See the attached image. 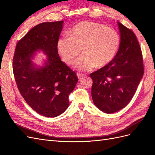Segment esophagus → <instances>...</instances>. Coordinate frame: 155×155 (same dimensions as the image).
Wrapping results in <instances>:
<instances>
[{
  "label": "esophagus",
  "instance_id": "1",
  "mask_svg": "<svg viewBox=\"0 0 155 155\" xmlns=\"http://www.w3.org/2000/svg\"><path fill=\"white\" fill-rule=\"evenodd\" d=\"M77 76H78V79H79V80H81V79H83V78L85 76H84V75H83V74H81L78 73L77 74Z\"/></svg>",
  "mask_w": 155,
  "mask_h": 155
}]
</instances>
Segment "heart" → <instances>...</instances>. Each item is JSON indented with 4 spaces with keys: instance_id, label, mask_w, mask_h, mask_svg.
I'll use <instances>...</instances> for the list:
<instances>
[{
    "instance_id": "heart-1",
    "label": "heart",
    "mask_w": 155,
    "mask_h": 155,
    "mask_svg": "<svg viewBox=\"0 0 155 155\" xmlns=\"http://www.w3.org/2000/svg\"><path fill=\"white\" fill-rule=\"evenodd\" d=\"M70 37H61L56 47L67 64L71 65L82 52L85 54L76 63V68L90 71L94 68L108 66L119 50L120 34L112 28L91 21L78 23L70 31Z\"/></svg>"
}]
</instances>
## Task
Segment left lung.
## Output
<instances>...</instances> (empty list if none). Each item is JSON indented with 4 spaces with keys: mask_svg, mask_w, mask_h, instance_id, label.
Masks as SVG:
<instances>
[{
    "mask_svg": "<svg viewBox=\"0 0 155 155\" xmlns=\"http://www.w3.org/2000/svg\"><path fill=\"white\" fill-rule=\"evenodd\" d=\"M121 43L114 59L105 68L90 74L94 105L107 114L128 105L143 77L141 48L134 32L118 22Z\"/></svg>",
    "mask_w": 155,
    "mask_h": 155,
    "instance_id": "left-lung-1",
    "label": "left lung"
}]
</instances>
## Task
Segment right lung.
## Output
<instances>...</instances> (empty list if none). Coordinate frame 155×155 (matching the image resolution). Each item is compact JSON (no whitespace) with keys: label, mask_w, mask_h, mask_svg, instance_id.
Instances as JSON below:
<instances>
[{"label":"right lung","mask_w":155,"mask_h":155,"mask_svg":"<svg viewBox=\"0 0 155 155\" xmlns=\"http://www.w3.org/2000/svg\"><path fill=\"white\" fill-rule=\"evenodd\" d=\"M63 21L43 22L18 41L13 59L17 86L28 105L37 113L54 118L66 110L68 96L78 81L76 74L61 61L56 47ZM47 54L43 67L32 62L37 51Z\"/></svg>","instance_id":"obj_1"}]
</instances>
